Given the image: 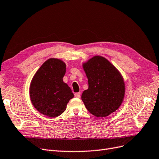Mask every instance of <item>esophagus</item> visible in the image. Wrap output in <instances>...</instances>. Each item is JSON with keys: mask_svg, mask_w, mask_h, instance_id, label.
Segmentation results:
<instances>
[{"mask_svg": "<svg viewBox=\"0 0 159 159\" xmlns=\"http://www.w3.org/2000/svg\"><path fill=\"white\" fill-rule=\"evenodd\" d=\"M75 96L76 98H80V93H76L75 94Z\"/></svg>", "mask_w": 159, "mask_h": 159, "instance_id": "esophagus-1", "label": "esophagus"}]
</instances>
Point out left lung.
Wrapping results in <instances>:
<instances>
[{"label": "left lung", "mask_w": 159, "mask_h": 159, "mask_svg": "<svg viewBox=\"0 0 159 159\" xmlns=\"http://www.w3.org/2000/svg\"><path fill=\"white\" fill-rule=\"evenodd\" d=\"M83 68L89 83V89L81 96L86 109L97 117L114 113L125 97V85L121 73L100 55H94L83 63Z\"/></svg>", "instance_id": "left-lung-1"}]
</instances>
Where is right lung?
<instances>
[{"mask_svg":"<svg viewBox=\"0 0 159 159\" xmlns=\"http://www.w3.org/2000/svg\"><path fill=\"white\" fill-rule=\"evenodd\" d=\"M66 64L57 58L45 61L35 73L30 85V98L39 113L56 117L65 111L74 97L70 87L63 82Z\"/></svg>","mask_w":159,"mask_h":159,"instance_id":"1","label":"right lung"}]
</instances>
